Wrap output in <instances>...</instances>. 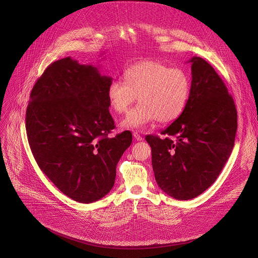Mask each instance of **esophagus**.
Segmentation results:
<instances>
[{
	"mask_svg": "<svg viewBox=\"0 0 258 258\" xmlns=\"http://www.w3.org/2000/svg\"><path fill=\"white\" fill-rule=\"evenodd\" d=\"M133 136H134L135 140H137V141H142V140H143V138H142L141 135H140V134H138L137 132H135V133L133 134Z\"/></svg>",
	"mask_w": 258,
	"mask_h": 258,
	"instance_id": "esophagus-1",
	"label": "esophagus"
}]
</instances>
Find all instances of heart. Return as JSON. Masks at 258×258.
I'll return each mask as SVG.
<instances>
[{"mask_svg":"<svg viewBox=\"0 0 258 258\" xmlns=\"http://www.w3.org/2000/svg\"><path fill=\"white\" fill-rule=\"evenodd\" d=\"M124 80L114 79L106 91V96L115 113H125L121 126L142 130L159 120L170 122L184 111L190 94V80L181 69L157 60H143L131 66L124 71Z\"/></svg>","mask_w":258,"mask_h":258,"instance_id":"obj_1","label":"heart"}]
</instances>
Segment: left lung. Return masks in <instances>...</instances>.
Returning <instances> with one entry per match:
<instances>
[{
	"mask_svg": "<svg viewBox=\"0 0 258 258\" xmlns=\"http://www.w3.org/2000/svg\"><path fill=\"white\" fill-rule=\"evenodd\" d=\"M191 62L190 94L183 113L162 131L146 136L159 187L177 200H190L218 179L234 146L237 113L219 74L201 57Z\"/></svg>",
	"mask_w": 258,
	"mask_h": 258,
	"instance_id": "8db88e82",
	"label": "left lung"
}]
</instances>
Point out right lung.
I'll use <instances>...</instances> for the list:
<instances>
[{"mask_svg":"<svg viewBox=\"0 0 258 258\" xmlns=\"http://www.w3.org/2000/svg\"><path fill=\"white\" fill-rule=\"evenodd\" d=\"M112 77L70 56L51 63L35 83L26 131L37 165L72 200L96 202L111 191L132 133L115 137L106 91Z\"/></svg>","mask_w":258,"mask_h":258,"instance_id":"right-lung-1","label":"right lung"}]
</instances>
